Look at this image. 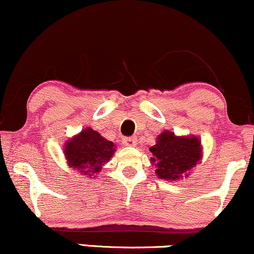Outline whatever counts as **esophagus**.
<instances>
[{"instance_id":"esophagus-1","label":"esophagus","mask_w":254,"mask_h":254,"mask_svg":"<svg viewBox=\"0 0 254 254\" xmlns=\"http://www.w3.org/2000/svg\"><path fill=\"white\" fill-rule=\"evenodd\" d=\"M122 142L125 146H134L137 144V138L136 137H125L122 139Z\"/></svg>"}]
</instances>
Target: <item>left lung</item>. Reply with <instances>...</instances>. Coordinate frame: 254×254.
Listing matches in <instances>:
<instances>
[{"label":"left lung","instance_id":"left-lung-1","mask_svg":"<svg viewBox=\"0 0 254 254\" xmlns=\"http://www.w3.org/2000/svg\"><path fill=\"white\" fill-rule=\"evenodd\" d=\"M151 163L156 166V175L165 181H177L197 165L201 159V144L195 136H176L164 131L150 147Z\"/></svg>","mask_w":254,"mask_h":254}]
</instances>
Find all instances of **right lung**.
<instances>
[{
    "mask_svg": "<svg viewBox=\"0 0 254 254\" xmlns=\"http://www.w3.org/2000/svg\"><path fill=\"white\" fill-rule=\"evenodd\" d=\"M115 151V144L91 127L82 130L64 145V156L68 165L88 177L101 172L102 166L110 160Z\"/></svg>",
    "mask_w": 254,
    "mask_h": 254,
    "instance_id": "add662e5",
    "label": "right lung"
}]
</instances>
